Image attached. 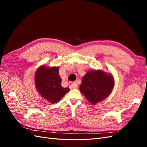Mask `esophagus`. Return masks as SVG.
I'll list each match as a JSON object with an SVG mask.
<instances>
[{"label":"esophagus","mask_w":147,"mask_h":147,"mask_svg":"<svg viewBox=\"0 0 147 147\" xmlns=\"http://www.w3.org/2000/svg\"><path fill=\"white\" fill-rule=\"evenodd\" d=\"M69 88L70 89H76L78 88V84L76 83H69Z\"/></svg>","instance_id":"obj_1"}]
</instances>
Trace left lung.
Returning a JSON list of instances; mask_svg holds the SVG:
<instances>
[{"label":"left lung","instance_id":"obj_1","mask_svg":"<svg viewBox=\"0 0 147 147\" xmlns=\"http://www.w3.org/2000/svg\"><path fill=\"white\" fill-rule=\"evenodd\" d=\"M114 84L112 74L100 69L92 70L83 77L80 90L91 104L95 105L109 96Z\"/></svg>","mask_w":147,"mask_h":147}]
</instances>
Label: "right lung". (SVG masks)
Masks as SVG:
<instances>
[{
    "label": "right lung",
    "mask_w": 147,
    "mask_h": 147,
    "mask_svg": "<svg viewBox=\"0 0 147 147\" xmlns=\"http://www.w3.org/2000/svg\"><path fill=\"white\" fill-rule=\"evenodd\" d=\"M61 81L58 67H48L42 65L35 74V85L37 91L51 104L59 101L70 91L69 88L61 86Z\"/></svg>",
    "instance_id": "obj_1"
}]
</instances>
